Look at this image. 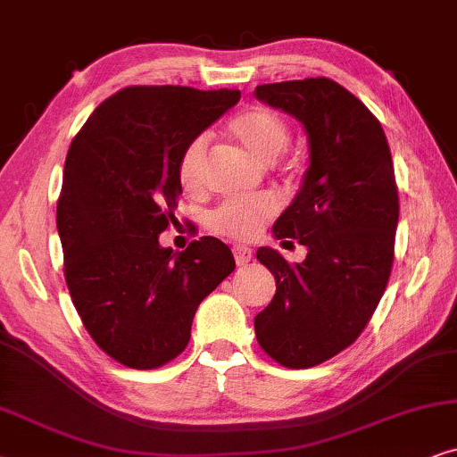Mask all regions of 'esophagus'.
Wrapping results in <instances>:
<instances>
[{
	"label": "esophagus",
	"mask_w": 457,
	"mask_h": 457,
	"mask_svg": "<svg viewBox=\"0 0 457 457\" xmlns=\"http://www.w3.org/2000/svg\"><path fill=\"white\" fill-rule=\"evenodd\" d=\"M232 253H234V259H236V263L238 265H246L248 261L253 259V251L248 246H242V245H236L234 248H232Z\"/></svg>",
	"instance_id": "obj_1"
}]
</instances>
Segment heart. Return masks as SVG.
<instances>
[{"mask_svg": "<svg viewBox=\"0 0 457 457\" xmlns=\"http://www.w3.org/2000/svg\"><path fill=\"white\" fill-rule=\"evenodd\" d=\"M229 136L242 148L251 152L259 161L270 162L282 154L290 142V127L278 112L265 106H248L240 111L228 125ZM206 154L209 139L194 137L181 152L178 175L187 192H200L206 184ZM278 198L265 192L253 198H232L219 204L209 215V229L212 234L228 236L234 240H253L261 228L276 215Z\"/></svg>", "mask_w": 457, "mask_h": 457, "instance_id": "obj_1", "label": "heart"}]
</instances>
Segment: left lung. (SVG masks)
<instances>
[{"label": "left lung", "mask_w": 457, "mask_h": 457, "mask_svg": "<svg viewBox=\"0 0 457 457\" xmlns=\"http://www.w3.org/2000/svg\"><path fill=\"white\" fill-rule=\"evenodd\" d=\"M254 96L299 119L309 142L301 190L273 223L307 257L290 265L259 248L276 295L254 334L279 366L313 368L355 343L385 295L399 221L393 158L378 119L332 79L267 83Z\"/></svg>", "instance_id": "8db88e82"}]
</instances>
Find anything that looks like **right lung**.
<instances>
[{
    "instance_id": "1",
    "label": "right lung",
    "mask_w": 457,
    "mask_h": 457,
    "mask_svg": "<svg viewBox=\"0 0 457 457\" xmlns=\"http://www.w3.org/2000/svg\"><path fill=\"white\" fill-rule=\"evenodd\" d=\"M238 100V89L131 85L72 139L56 212L66 286L94 343L127 368L175 360L198 305L234 271L212 236L175 253L158 234L175 221L181 152Z\"/></svg>"
}]
</instances>
